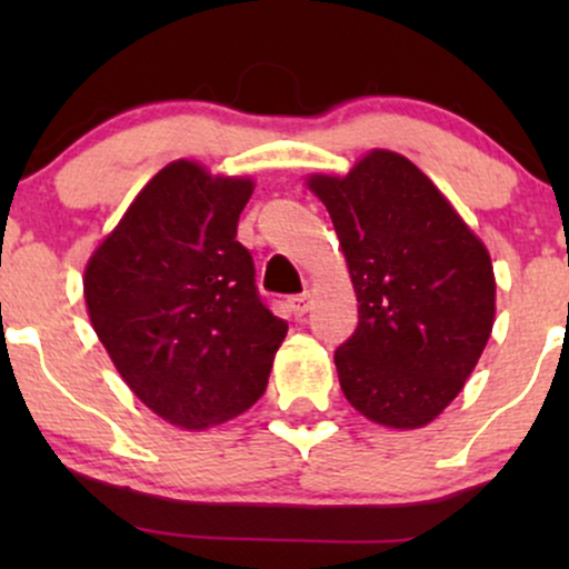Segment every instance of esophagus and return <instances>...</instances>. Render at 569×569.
I'll return each instance as SVG.
<instances>
[{"label":"esophagus","mask_w":569,"mask_h":569,"mask_svg":"<svg viewBox=\"0 0 569 569\" xmlns=\"http://www.w3.org/2000/svg\"><path fill=\"white\" fill-rule=\"evenodd\" d=\"M289 307H291L293 318H302L305 312L310 310V307H312V293H310V291L297 293V297H291V299H289Z\"/></svg>","instance_id":"34e87169"}]
</instances>
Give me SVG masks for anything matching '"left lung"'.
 <instances>
[{"instance_id": "obj_1", "label": "left lung", "mask_w": 569, "mask_h": 569, "mask_svg": "<svg viewBox=\"0 0 569 569\" xmlns=\"http://www.w3.org/2000/svg\"><path fill=\"white\" fill-rule=\"evenodd\" d=\"M305 184L335 221L358 299L356 335L335 352L339 388L377 426L426 428L466 388L492 335L498 286L487 246L390 149Z\"/></svg>"}]
</instances>
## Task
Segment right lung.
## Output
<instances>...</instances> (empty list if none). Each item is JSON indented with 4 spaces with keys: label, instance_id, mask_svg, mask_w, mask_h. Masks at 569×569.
<instances>
[{
    "label": "right lung",
    "instance_id": "add662e5",
    "mask_svg": "<svg viewBox=\"0 0 569 569\" xmlns=\"http://www.w3.org/2000/svg\"><path fill=\"white\" fill-rule=\"evenodd\" d=\"M251 176L173 160L90 253V323L136 398L181 430L217 428L259 401L289 326L259 302L234 240Z\"/></svg>",
    "mask_w": 569,
    "mask_h": 569
}]
</instances>
